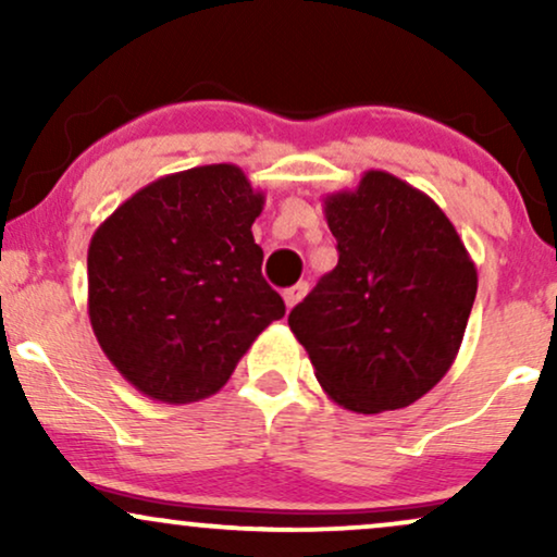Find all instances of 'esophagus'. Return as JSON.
I'll use <instances>...</instances> for the list:
<instances>
[{
	"instance_id": "esophagus-1",
	"label": "esophagus",
	"mask_w": 557,
	"mask_h": 557,
	"mask_svg": "<svg viewBox=\"0 0 557 557\" xmlns=\"http://www.w3.org/2000/svg\"><path fill=\"white\" fill-rule=\"evenodd\" d=\"M306 293H309V283H296L293 287H287V290L283 293V298H285V306H287V309H293V306H296L298 300L306 296Z\"/></svg>"
}]
</instances>
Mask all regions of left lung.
I'll return each instance as SVG.
<instances>
[{"label": "left lung", "instance_id": "8db88e82", "mask_svg": "<svg viewBox=\"0 0 557 557\" xmlns=\"http://www.w3.org/2000/svg\"><path fill=\"white\" fill-rule=\"evenodd\" d=\"M337 267L287 317L337 406H411L447 374L476 298V267L443 209L382 170L324 196Z\"/></svg>", "mask_w": 557, "mask_h": 557}]
</instances>
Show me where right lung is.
Wrapping results in <instances>:
<instances>
[{"mask_svg": "<svg viewBox=\"0 0 557 557\" xmlns=\"http://www.w3.org/2000/svg\"><path fill=\"white\" fill-rule=\"evenodd\" d=\"M264 209L235 164L172 172L96 227L88 319L112 367L151 400L196 403L230 380L285 317L261 277L251 225Z\"/></svg>", "mask_w": 557, "mask_h": 557, "instance_id": "add662e5", "label": "right lung"}]
</instances>
